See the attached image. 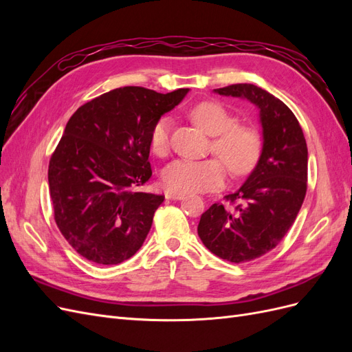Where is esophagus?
I'll list each match as a JSON object with an SVG mask.
<instances>
[{"label": "esophagus", "mask_w": 352, "mask_h": 352, "mask_svg": "<svg viewBox=\"0 0 352 352\" xmlns=\"http://www.w3.org/2000/svg\"><path fill=\"white\" fill-rule=\"evenodd\" d=\"M166 198L167 199H173V201H179V199H184L185 195L184 194H176V192H167Z\"/></svg>", "instance_id": "1"}]
</instances>
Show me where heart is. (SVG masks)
Masks as SVG:
<instances>
[{"instance_id":"heart-1","label":"heart","mask_w":352,"mask_h":352,"mask_svg":"<svg viewBox=\"0 0 352 352\" xmlns=\"http://www.w3.org/2000/svg\"><path fill=\"white\" fill-rule=\"evenodd\" d=\"M189 116L202 131L212 136L210 151L222 160L232 176L238 177L251 172L261 151V141L255 129L236 123L235 117L214 101L194 105ZM170 135L172 120L168 117H162L154 123L150 132V148L155 155L163 157L168 153ZM219 160H175L164 167L162 184L164 189L176 194L204 192L219 188L226 179V168Z\"/></svg>"}]
</instances>
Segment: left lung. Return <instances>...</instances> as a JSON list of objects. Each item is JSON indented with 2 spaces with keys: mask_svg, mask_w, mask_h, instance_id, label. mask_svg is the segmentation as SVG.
Returning a JSON list of instances; mask_svg holds the SVG:
<instances>
[{
  "mask_svg": "<svg viewBox=\"0 0 352 352\" xmlns=\"http://www.w3.org/2000/svg\"><path fill=\"white\" fill-rule=\"evenodd\" d=\"M214 91L257 105L263 151L245 184L225 195V204L214 202L202 212L198 236L217 257L247 263L272 251L294 225L307 192V142L291 109L267 91L252 83Z\"/></svg>",
  "mask_w": 352,
  "mask_h": 352,
  "instance_id": "8db88e82",
  "label": "left lung"
}]
</instances>
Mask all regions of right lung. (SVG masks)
Returning <instances> with one entry per match:
<instances>
[{"label": "right lung", "mask_w": 352, "mask_h": 352, "mask_svg": "<svg viewBox=\"0 0 352 352\" xmlns=\"http://www.w3.org/2000/svg\"><path fill=\"white\" fill-rule=\"evenodd\" d=\"M189 89L105 92L73 113L50 158L48 184L61 235L95 264H119L142 247L164 195L141 192L153 170L150 132Z\"/></svg>", "instance_id": "1"}]
</instances>
